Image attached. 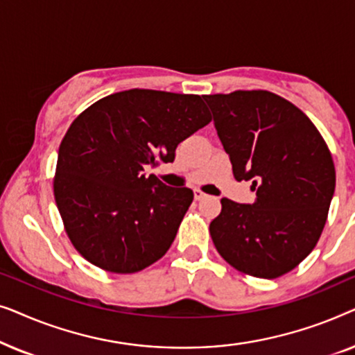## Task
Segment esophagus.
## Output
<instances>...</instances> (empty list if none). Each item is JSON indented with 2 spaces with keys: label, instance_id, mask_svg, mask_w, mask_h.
<instances>
[{
  "label": "esophagus",
  "instance_id": "34e87169",
  "mask_svg": "<svg viewBox=\"0 0 355 355\" xmlns=\"http://www.w3.org/2000/svg\"><path fill=\"white\" fill-rule=\"evenodd\" d=\"M193 197H196V200H203V198L207 197V193H203L202 191L196 189V191H193Z\"/></svg>",
  "mask_w": 355,
  "mask_h": 355
}]
</instances>
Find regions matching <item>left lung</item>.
<instances>
[{
  "label": "left lung",
  "instance_id": "1",
  "mask_svg": "<svg viewBox=\"0 0 355 355\" xmlns=\"http://www.w3.org/2000/svg\"><path fill=\"white\" fill-rule=\"evenodd\" d=\"M237 181H252L254 203L221 198L210 223L216 250L236 270L273 279L317 245L336 173L312 121L266 90L205 95Z\"/></svg>",
  "mask_w": 355,
  "mask_h": 355
}]
</instances>
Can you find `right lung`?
Instances as JSON below:
<instances>
[{
	"label": "right lung",
	"mask_w": 355,
	"mask_h": 355,
	"mask_svg": "<svg viewBox=\"0 0 355 355\" xmlns=\"http://www.w3.org/2000/svg\"><path fill=\"white\" fill-rule=\"evenodd\" d=\"M211 121L198 95L132 89L77 116L58 152L55 200L77 252L111 273H135L171 247L189 187L145 169L173 163L176 147Z\"/></svg>",
	"instance_id": "right-lung-1"
}]
</instances>
